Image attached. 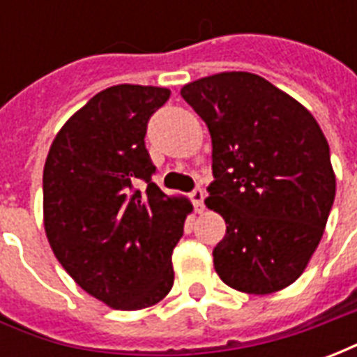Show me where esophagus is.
<instances>
[{
  "instance_id": "obj_1",
  "label": "esophagus",
  "mask_w": 357,
  "mask_h": 357,
  "mask_svg": "<svg viewBox=\"0 0 357 357\" xmlns=\"http://www.w3.org/2000/svg\"><path fill=\"white\" fill-rule=\"evenodd\" d=\"M191 201L195 204V210L202 214L204 212V191L202 189H195L193 193H191Z\"/></svg>"
}]
</instances>
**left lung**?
I'll use <instances>...</instances> for the list:
<instances>
[{
  "instance_id": "8db88e82",
  "label": "left lung",
  "mask_w": 357,
  "mask_h": 357,
  "mask_svg": "<svg viewBox=\"0 0 357 357\" xmlns=\"http://www.w3.org/2000/svg\"><path fill=\"white\" fill-rule=\"evenodd\" d=\"M206 122L214 183L204 204L225 220L214 268L247 294L283 291L314 256L337 193L329 143L312 112L252 73L185 84Z\"/></svg>"
}]
</instances>
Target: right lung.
<instances>
[{
  "mask_svg": "<svg viewBox=\"0 0 357 357\" xmlns=\"http://www.w3.org/2000/svg\"><path fill=\"white\" fill-rule=\"evenodd\" d=\"M170 89L120 84L68 118L43 166V227L84 291L114 310H143L170 292L172 252L193 204L151 181V114ZM145 181L141 194L135 183Z\"/></svg>",
  "mask_w": 357,
  "mask_h": 357,
  "instance_id": "1",
  "label": "right lung"
}]
</instances>
